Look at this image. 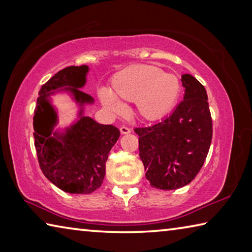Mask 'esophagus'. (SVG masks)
Returning a JSON list of instances; mask_svg holds the SVG:
<instances>
[{"instance_id": "esophagus-1", "label": "esophagus", "mask_w": 252, "mask_h": 252, "mask_svg": "<svg viewBox=\"0 0 252 252\" xmlns=\"http://www.w3.org/2000/svg\"><path fill=\"white\" fill-rule=\"evenodd\" d=\"M120 132H121L122 134H127V133H130L131 130L129 129V127H126V126H121L120 127Z\"/></svg>"}]
</instances>
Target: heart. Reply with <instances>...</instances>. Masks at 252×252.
Returning <instances> with one entry per match:
<instances>
[{
	"label": "heart",
	"mask_w": 252,
	"mask_h": 252,
	"mask_svg": "<svg viewBox=\"0 0 252 252\" xmlns=\"http://www.w3.org/2000/svg\"><path fill=\"white\" fill-rule=\"evenodd\" d=\"M181 91L176 74L165 73L156 65L133 64L114 74L110 91L101 90L99 99L114 114L125 111L122 102H134L136 116L151 122L161 120L176 108Z\"/></svg>",
	"instance_id": "obj_1"
}]
</instances>
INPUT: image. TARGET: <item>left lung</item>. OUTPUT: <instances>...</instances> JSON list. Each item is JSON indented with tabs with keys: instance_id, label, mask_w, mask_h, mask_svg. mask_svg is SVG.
<instances>
[{
	"instance_id": "obj_1",
	"label": "left lung",
	"mask_w": 252,
	"mask_h": 252,
	"mask_svg": "<svg viewBox=\"0 0 252 252\" xmlns=\"http://www.w3.org/2000/svg\"><path fill=\"white\" fill-rule=\"evenodd\" d=\"M183 101L156 125L135 127L140 159L151 187L174 190L187 186L201 170L212 139V119L203 85L183 74Z\"/></svg>"
}]
</instances>
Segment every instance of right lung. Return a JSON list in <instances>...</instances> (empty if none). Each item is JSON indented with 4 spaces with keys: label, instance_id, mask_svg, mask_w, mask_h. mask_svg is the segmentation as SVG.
Returning <instances> with one entry per match:
<instances>
[{
    "label": "right lung",
    "instance_id": "1",
    "mask_svg": "<svg viewBox=\"0 0 252 252\" xmlns=\"http://www.w3.org/2000/svg\"><path fill=\"white\" fill-rule=\"evenodd\" d=\"M88 71L87 65L67 66L54 74L42 85L33 117L34 146L42 172L59 189L76 194L91 193L101 187L109 152L120 136L114 126L100 125L82 116L83 109L64 134L54 132L52 136L58 117L49 96L65 88L81 106L92 103L93 97L80 90Z\"/></svg>",
    "mask_w": 252,
    "mask_h": 252
}]
</instances>
